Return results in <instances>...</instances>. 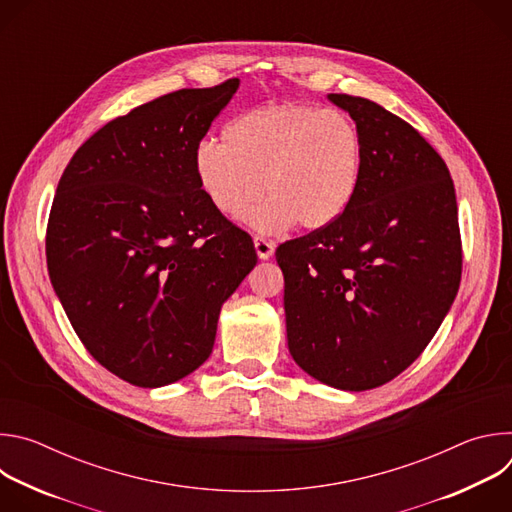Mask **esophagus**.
Wrapping results in <instances>:
<instances>
[{"mask_svg":"<svg viewBox=\"0 0 512 512\" xmlns=\"http://www.w3.org/2000/svg\"><path fill=\"white\" fill-rule=\"evenodd\" d=\"M253 243H255V251H257V255H259V259H269V257L273 255L275 245H273L269 239H265V237H261V235H255V237H253Z\"/></svg>","mask_w":512,"mask_h":512,"instance_id":"esophagus-1","label":"esophagus"}]
</instances>
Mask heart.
I'll list each match as a JSON object with an SVG mask.
<instances>
[{"mask_svg": "<svg viewBox=\"0 0 512 512\" xmlns=\"http://www.w3.org/2000/svg\"><path fill=\"white\" fill-rule=\"evenodd\" d=\"M194 170L212 206L227 218L245 212L263 233L291 223L320 231L352 204L362 172V135L338 109L308 103H273L241 113L227 141L206 137L196 145Z\"/></svg>", "mask_w": 512, "mask_h": 512, "instance_id": "heart-1", "label": "heart"}]
</instances>
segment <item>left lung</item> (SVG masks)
I'll use <instances>...</instances> for the list:
<instances>
[{
	"label": "left lung",
	"mask_w": 512,
	"mask_h": 512,
	"mask_svg": "<svg viewBox=\"0 0 512 512\" xmlns=\"http://www.w3.org/2000/svg\"><path fill=\"white\" fill-rule=\"evenodd\" d=\"M362 135L348 210L277 247L287 346L314 379L367 391L425 350L460 287L462 239L450 170L425 137L375 101L332 93Z\"/></svg>",
	"instance_id": "1"
}]
</instances>
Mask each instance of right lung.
Returning <instances> with one entry per match:
<instances>
[{"mask_svg": "<svg viewBox=\"0 0 512 512\" xmlns=\"http://www.w3.org/2000/svg\"><path fill=\"white\" fill-rule=\"evenodd\" d=\"M237 89L229 79L143 103L93 133L60 176L48 273L89 354L129 385L196 371L223 302L257 263L251 235L212 206L194 170Z\"/></svg>", "mask_w": 512, "mask_h": 512, "instance_id": "right-lung-1", "label": "right lung"}]
</instances>
